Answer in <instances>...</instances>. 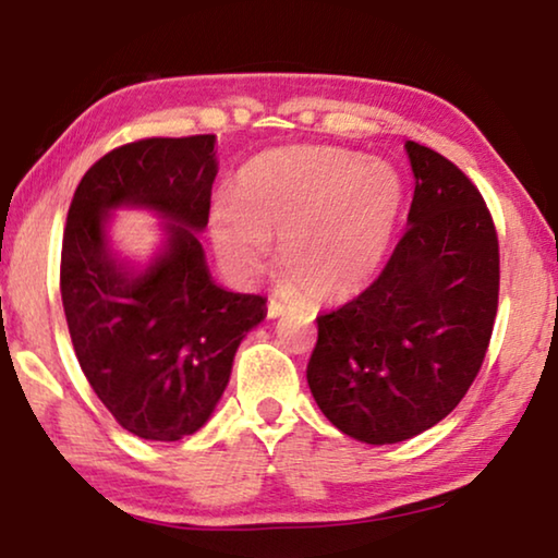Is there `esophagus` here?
<instances>
[{"instance_id": "esophagus-1", "label": "esophagus", "mask_w": 558, "mask_h": 558, "mask_svg": "<svg viewBox=\"0 0 558 558\" xmlns=\"http://www.w3.org/2000/svg\"><path fill=\"white\" fill-rule=\"evenodd\" d=\"M266 312H269V317H281L284 315V304L277 300H269V304H266Z\"/></svg>"}]
</instances>
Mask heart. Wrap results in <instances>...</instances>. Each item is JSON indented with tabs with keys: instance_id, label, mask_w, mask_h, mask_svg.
<instances>
[{
	"instance_id": "heart-1",
	"label": "heart",
	"mask_w": 558,
	"mask_h": 558,
	"mask_svg": "<svg viewBox=\"0 0 558 558\" xmlns=\"http://www.w3.org/2000/svg\"><path fill=\"white\" fill-rule=\"evenodd\" d=\"M403 201L399 172L335 147H284L251 159L233 201L213 205L210 231L223 262L256 277L269 262L271 233L287 287L319 302H342L376 274Z\"/></svg>"
}]
</instances>
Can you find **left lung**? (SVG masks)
<instances>
[{"instance_id": "8db88e82", "label": "left lung", "mask_w": 558, "mask_h": 558, "mask_svg": "<svg viewBox=\"0 0 558 558\" xmlns=\"http://www.w3.org/2000/svg\"><path fill=\"white\" fill-rule=\"evenodd\" d=\"M416 187L409 228L373 284L317 317L307 384L323 414L365 445L441 422L485 361L498 312L490 210L460 167L407 142Z\"/></svg>"}]
</instances>
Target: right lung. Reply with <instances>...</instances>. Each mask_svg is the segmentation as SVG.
Listing matches in <instances>:
<instances>
[{
    "mask_svg": "<svg viewBox=\"0 0 558 558\" xmlns=\"http://www.w3.org/2000/svg\"><path fill=\"white\" fill-rule=\"evenodd\" d=\"M218 174L216 136H151L104 155L75 187L60 254V294L75 357L126 432L178 441L208 422L233 355L266 317L262 294L213 281L197 233ZM167 220L160 254L136 272L108 248L113 207Z\"/></svg>",
    "mask_w": 558,
    "mask_h": 558,
    "instance_id": "right-lung-1",
    "label": "right lung"
}]
</instances>
